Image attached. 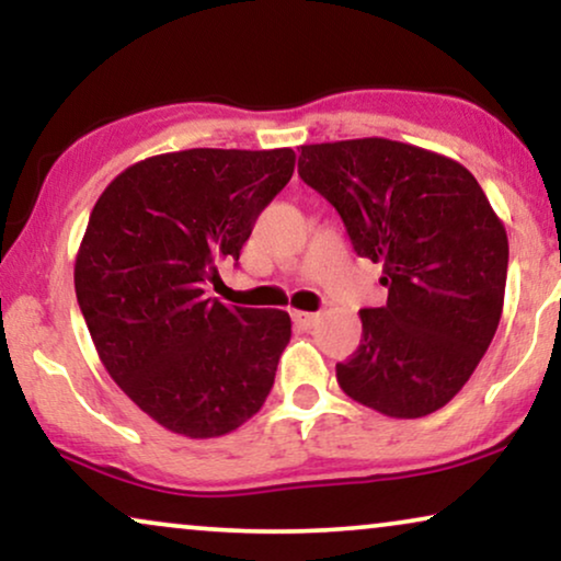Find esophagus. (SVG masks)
Listing matches in <instances>:
<instances>
[{"mask_svg":"<svg viewBox=\"0 0 561 561\" xmlns=\"http://www.w3.org/2000/svg\"><path fill=\"white\" fill-rule=\"evenodd\" d=\"M318 320H320L318 312H302V310L293 312V323L300 328V331H310V328H316Z\"/></svg>","mask_w":561,"mask_h":561,"instance_id":"esophagus-1","label":"esophagus"}]
</instances>
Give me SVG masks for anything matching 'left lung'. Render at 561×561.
<instances>
[{
  "instance_id": "1",
  "label": "left lung",
  "mask_w": 561,
  "mask_h": 561,
  "mask_svg": "<svg viewBox=\"0 0 561 561\" xmlns=\"http://www.w3.org/2000/svg\"><path fill=\"white\" fill-rule=\"evenodd\" d=\"M300 176L323 194L358 256L382 264V308L335 379L390 417L444 408L480 364L505 300L507 236L477 179L449 156L390 138L300 146Z\"/></svg>"
}]
</instances>
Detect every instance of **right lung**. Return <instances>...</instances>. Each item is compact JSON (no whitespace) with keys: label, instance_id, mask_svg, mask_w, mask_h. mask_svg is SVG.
Here are the masks:
<instances>
[{"label":"right lung","instance_id":"add662e5","mask_svg":"<svg viewBox=\"0 0 561 561\" xmlns=\"http://www.w3.org/2000/svg\"><path fill=\"white\" fill-rule=\"evenodd\" d=\"M293 171V148L161 153L112 179L89 215L73 264L81 316L107 375L171 433L226 436L272 390L293 320L228 308L205 285Z\"/></svg>","mask_w":561,"mask_h":561}]
</instances>
